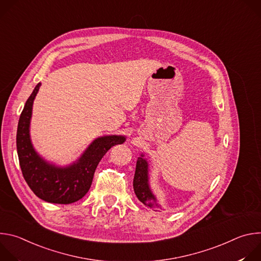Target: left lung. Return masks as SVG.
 <instances>
[{
    "mask_svg": "<svg viewBox=\"0 0 261 261\" xmlns=\"http://www.w3.org/2000/svg\"><path fill=\"white\" fill-rule=\"evenodd\" d=\"M139 157L136 163V169L133 179V189L136 197L144 205L150 206L154 210L159 208L156 197L153 195L150 187H148V177H147V162Z\"/></svg>",
    "mask_w": 261,
    "mask_h": 261,
    "instance_id": "8db88e82",
    "label": "left lung"
}]
</instances>
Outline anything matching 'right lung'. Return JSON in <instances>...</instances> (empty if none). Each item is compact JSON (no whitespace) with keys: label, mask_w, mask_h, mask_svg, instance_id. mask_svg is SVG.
Segmentation results:
<instances>
[{"label":"right lung","mask_w":261,"mask_h":261,"mask_svg":"<svg viewBox=\"0 0 261 261\" xmlns=\"http://www.w3.org/2000/svg\"><path fill=\"white\" fill-rule=\"evenodd\" d=\"M41 84H38L20 114L16 134V147L22 175L31 190L39 198L53 203L68 204L82 199L91 188L95 170L111 146L125 141L124 136L97 138L73 165L58 168L36 154L29 134L33 101Z\"/></svg>","instance_id":"add662e5"}]
</instances>
